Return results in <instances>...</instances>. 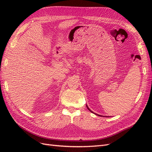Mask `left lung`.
<instances>
[{
    "mask_svg": "<svg viewBox=\"0 0 152 152\" xmlns=\"http://www.w3.org/2000/svg\"><path fill=\"white\" fill-rule=\"evenodd\" d=\"M86 107H87V109H88V110H89V111H90V112H92V113H94V112H93V111H91V110H90V109H89V107H87V105H86ZM98 115V116H100V115Z\"/></svg>",
    "mask_w": 152,
    "mask_h": 152,
    "instance_id": "left-lung-1",
    "label": "left lung"
}]
</instances>
